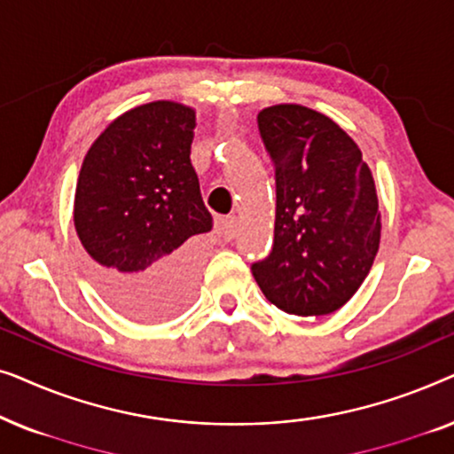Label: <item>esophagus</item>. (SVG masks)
I'll return each mask as SVG.
<instances>
[{
    "label": "esophagus",
    "instance_id": "34e87169",
    "mask_svg": "<svg viewBox=\"0 0 454 454\" xmlns=\"http://www.w3.org/2000/svg\"><path fill=\"white\" fill-rule=\"evenodd\" d=\"M219 227H221L223 238H225L227 241H231L235 238V231H238V216L235 215L223 216V219L219 221Z\"/></svg>",
    "mask_w": 454,
    "mask_h": 454
}]
</instances>
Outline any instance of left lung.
I'll use <instances>...</instances> for the list:
<instances>
[{
    "mask_svg": "<svg viewBox=\"0 0 454 454\" xmlns=\"http://www.w3.org/2000/svg\"><path fill=\"white\" fill-rule=\"evenodd\" d=\"M258 128L275 163L277 213L272 252L252 275L283 312H337L362 287L380 246L370 167L337 121L303 105L262 109Z\"/></svg>",
    "mask_w": 454,
    "mask_h": 454,
    "instance_id": "obj_1",
    "label": "left lung"
}]
</instances>
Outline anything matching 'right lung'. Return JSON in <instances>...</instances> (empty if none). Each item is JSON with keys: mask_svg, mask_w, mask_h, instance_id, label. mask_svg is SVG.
Instances as JSON below:
<instances>
[{"mask_svg": "<svg viewBox=\"0 0 454 454\" xmlns=\"http://www.w3.org/2000/svg\"><path fill=\"white\" fill-rule=\"evenodd\" d=\"M194 128L188 105H138L115 117L82 160L74 227L97 289L129 318H167L194 291V235L213 229L190 159Z\"/></svg>", "mask_w": 454, "mask_h": 454, "instance_id": "1", "label": "right lung"}]
</instances>
